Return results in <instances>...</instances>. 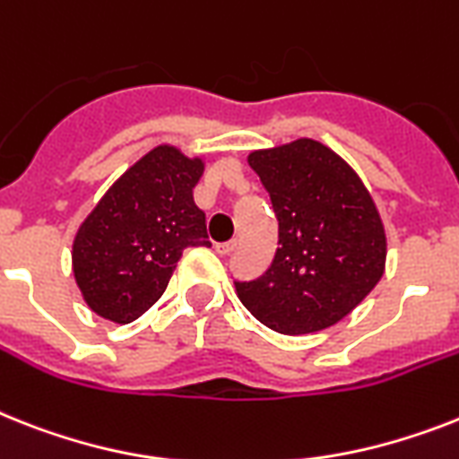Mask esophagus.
<instances>
[{"label": "esophagus", "mask_w": 459, "mask_h": 459, "mask_svg": "<svg viewBox=\"0 0 459 459\" xmlns=\"http://www.w3.org/2000/svg\"><path fill=\"white\" fill-rule=\"evenodd\" d=\"M215 251L221 253V255H230V253L237 251V238H232V241H222V244H215Z\"/></svg>", "instance_id": "1"}]
</instances>
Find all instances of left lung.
Returning <instances> with one entry per match:
<instances>
[{
	"mask_svg": "<svg viewBox=\"0 0 459 459\" xmlns=\"http://www.w3.org/2000/svg\"><path fill=\"white\" fill-rule=\"evenodd\" d=\"M248 164L270 195L279 248L263 276L234 281L238 300L283 335L338 324L385 272L387 238L368 189L309 138L251 152Z\"/></svg>",
	"mask_w": 459,
	"mask_h": 459,
	"instance_id": "8db88e82",
	"label": "left lung"
}]
</instances>
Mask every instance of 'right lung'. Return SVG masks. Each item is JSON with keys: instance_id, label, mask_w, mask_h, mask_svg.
Masks as SVG:
<instances>
[{"instance_id": "obj_1", "label": "right lung", "mask_w": 459, "mask_h": 459, "mask_svg": "<svg viewBox=\"0 0 459 459\" xmlns=\"http://www.w3.org/2000/svg\"><path fill=\"white\" fill-rule=\"evenodd\" d=\"M202 173V159L154 147L82 222L72 270L86 305L102 319H138L161 298L185 248L211 246L206 213L192 199Z\"/></svg>"}]
</instances>
